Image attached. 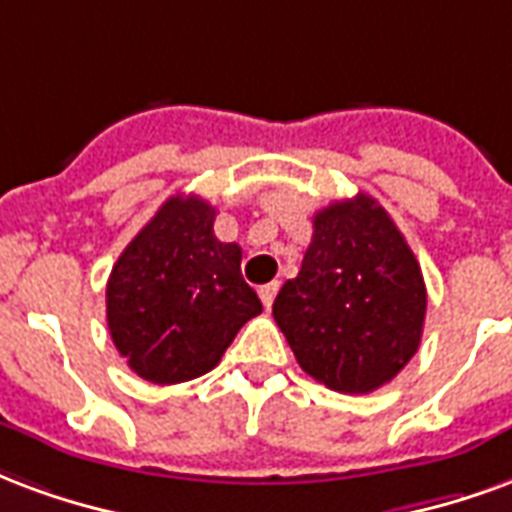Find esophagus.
I'll list each match as a JSON object with an SVG mask.
<instances>
[{"label":"esophagus","instance_id":"obj_1","mask_svg":"<svg viewBox=\"0 0 512 512\" xmlns=\"http://www.w3.org/2000/svg\"><path fill=\"white\" fill-rule=\"evenodd\" d=\"M275 294H278V283L275 281L267 283V286H261L259 289V297H261V302H264V308H267V311H270L272 302H275Z\"/></svg>","mask_w":512,"mask_h":512}]
</instances>
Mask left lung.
<instances>
[{"label":"left lung","instance_id":"1","mask_svg":"<svg viewBox=\"0 0 512 512\" xmlns=\"http://www.w3.org/2000/svg\"><path fill=\"white\" fill-rule=\"evenodd\" d=\"M425 302L423 272L404 234L379 201L357 193L313 215L311 245L272 316L305 374L363 395L412 360Z\"/></svg>","mask_w":512,"mask_h":512}]
</instances>
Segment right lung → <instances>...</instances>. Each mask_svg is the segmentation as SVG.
<instances>
[{"instance_id": "right-lung-1", "label": "right lung", "mask_w": 512, "mask_h": 512, "mask_svg": "<svg viewBox=\"0 0 512 512\" xmlns=\"http://www.w3.org/2000/svg\"><path fill=\"white\" fill-rule=\"evenodd\" d=\"M212 223V204L171 196L108 275L111 341L152 384L212 371L242 324L261 313L259 294L240 272L242 248L220 242Z\"/></svg>"}]
</instances>
